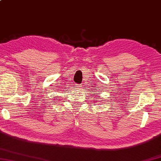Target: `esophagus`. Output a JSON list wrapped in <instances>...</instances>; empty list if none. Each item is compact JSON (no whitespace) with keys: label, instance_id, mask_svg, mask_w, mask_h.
Returning <instances> with one entry per match:
<instances>
[{"label":"esophagus","instance_id":"34e87169","mask_svg":"<svg viewBox=\"0 0 161 161\" xmlns=\"http://www.w3.org/2000/svg\"><path fill=\"white\" fill-rule=\"evenodd\" d=\"M81 87H82V86H81L80 84H75V88H76V89H80Z\"/></svg>","mask_w":161,"mask_h":161}]
</instances>
